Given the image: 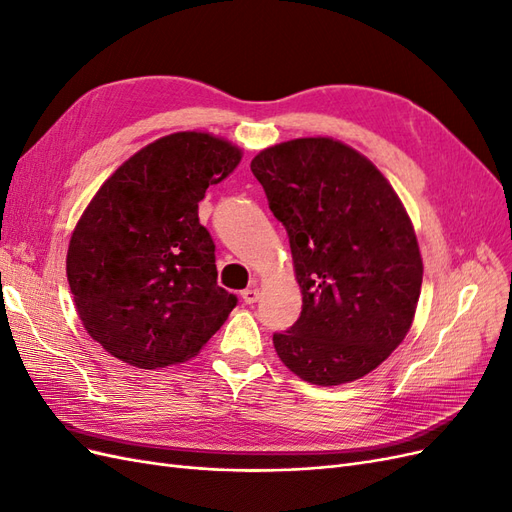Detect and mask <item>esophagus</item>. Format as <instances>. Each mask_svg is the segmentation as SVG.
Segmentation results:
<instances>
[{
	"mask_svg": "<svg viewBox=\"0 0 512 512\" xmlns=\"http://www.w3.org/2000/svg\"><path fill=\"white\" fill-rule=\"evenodd\" d=\"M258 288L256 286H250V288H245L243 292H241V299L247 303V305H252V303H256L258 301Z\"/></svg>",
	"mask_w": 512,
	"mask_h": 512,
	"instance_id": "esophagus-1",
	"label": "esophagus"
}]
</instances>
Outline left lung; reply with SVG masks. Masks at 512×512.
<instances>
[{
	"label": "left lung",
	"instance_id": "obj_1",
	"mask_svg": "<svg viewBox=\"0 0 512 512\" xmlns=\"http://www.w3.org/2000/svg\"><path fill=\"white\" fill-rule=\"evenodd\" d=\"M252 173L288 232L303 294L273 335L282 363L320 386L359 380L404 342L423 284L408 213L380 170L333 138L260 151Z\"/></svg>",
	"mask_w": 512,
	"mask_h": 512
}]
</instances>
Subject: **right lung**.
<instances>
[{"label": "right lung", "mask_w": 512, "mask_h": 512, "mask_svg": "<svg viewBox=\"0 0 512 512\" xmlns=\"http://www.w3.org/2000/svg\"><path fill=\"white\" fill-rule=\"evenodd\" d=\"M241 162L205 132H177L123 162L76 224L66 273L85 331L119 361L158 369L192 359L237 297L218 286L198 203Z\"/></svg>", "instance_id": "1"}]
</instances>
